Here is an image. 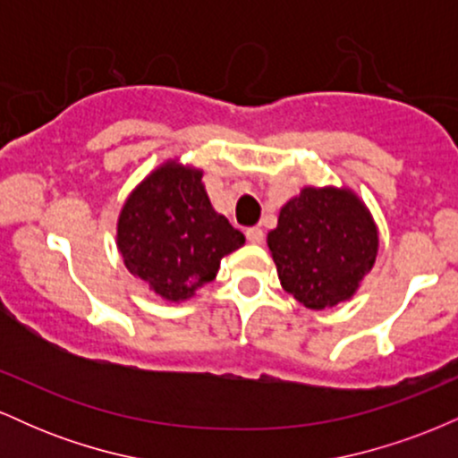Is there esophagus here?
Here are the masks:
<instances>
[{"label":"esophagus","mask_w":458,"mask_h":458,"mask_svg":"<svg viewBox=\"0 0 458 458\" xmlns=\"http://www.w3.org/2000/svg\"><path fill=\"white\" fill-rule=\"evenodd\" d=\"M245 236H247V241L254 245H260L262 241H265V233H262V228H259V225H254V228H247Z\"/></svg>","instance_id":"1"}]
</instances>
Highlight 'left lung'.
<instances>
[{"instance_id": "8db88e82", "label": "left lung", "mask_w": 458, "mask_h": 458, "mask_svg": "<svg viewBox=\"0 0 458 458\" xmlns=\"http://www.w3.org/2000/svg\"><path fill=\"white\" fill-rule=\"evenodd\" d=\"M267 243L284 291L325 310L353 297L375 265L379 234L353 191L306 187L284 204Z\"/></svg>"}]
</instances>
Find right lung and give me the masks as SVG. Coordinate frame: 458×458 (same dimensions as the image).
Segmentation results:
<instances>
[{
	"label": "right lung",
	"mask_w": 458,
	"mask_h": 458,
	"mask_svg": "<svg viewBox=\"0 0 458 458\" xmlns=\"http://www.w3.org/2000/svg\"><path fill=\"white\" fill-rule=\"evenodd\" d=\"M243 243V233L215 213L202 172L176 161L146 176L120 211L124 265L167 301L189 299L215 280L224 256Z\"/></svg>",
	"instance_id": "obj_1"
}]
</instances>
